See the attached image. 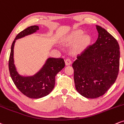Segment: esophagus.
<instances>
[{
	"mask_svg": "<svg viewBox=\"0 0 124 124\" xmlns=\"http://www.w3.org/2000/svg\"><path fill=\"white\" fill-rule=\"evenodd\" d=\"M65 64L66 65H70L71 64V61L70 59H67L65 60Z\"/></svg>",
	"mask_w": 124,
	"mask_h": 124,
	"instance_id": "obj_1",
	"label": "esophagus"
}]
</instances>
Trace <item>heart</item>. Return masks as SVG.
Instances as JSON below:
<instances>
[{"label": "heart", "instance_id": "heart-1", "mask_svg": "<svg viewBox=\"0 0 124 124\" xmlns=\"http://www.w3.org/2000/svg\"><path fill=\"white\" fill-rule=\"evenodd\" d=\"M84 34L85 32L84 31L77 30L70 33L65 39L67 43L70 44L76 43L74 47V52L75 53H82L91 44V36L89 35H84Z\"/></svg>", "mask_w": 124, "mask_h": 124}]
</instances>
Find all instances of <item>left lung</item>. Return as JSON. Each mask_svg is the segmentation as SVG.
<instances>
[{"label": "left lung", "mask_w": 124, "mask_h": 124, "mask_svg": "<svg viewBox=\"0 0 124 124\" xmlns=\"http://www.w3.org/2000/svg\"><path fill=\"white\" fill-rule=\"evenodd\" d=\"M98 38L72 64L76 90L82 96H101L114 84L120 67L118 43L105 29L96 25Z\"/></svg>", "instance_id": "8db88e82"}]
</instances>
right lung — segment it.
<instances>
[{"label":"right lung","mask_w":124,"mask_h":124,"mask_svg":"<svg viewBox=\"0 0 124 124\" xmlns=\"http://www.w3.org/2000/svg\"><path fill=\"white\" fill-rule=\"evenodd\" d=\"M39 30V27L32 25L25 29L16 36L11 47L8 68L13 82L17 89L26 96L32 99H39L49 94L55 85V77L64 67L63 59L50 57L38 72L32 76H23L17 72L14 64V47L17 39L32 34Z\"/></svg>","instance_id":"right-lung-1"}]
</instances>
